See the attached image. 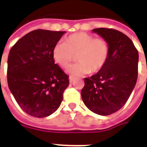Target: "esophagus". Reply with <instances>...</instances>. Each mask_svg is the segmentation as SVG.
Returning <instances> with one entry per match:
<instances>
[{
	"label": "esophagus",
	"instance_id": "esophagus-1",
	"mask_svg": "<svg viewBox=\"0 0 147 147\" xmlns=\"http://www.w3.org/2000/svg\"><path fill=\"white\" fill-rule=\"evenodd\" d=\"M74 80H75V79H74L73 77H71V76L69 77V82H70L71 83H73V82H74Z\"/></svg>",
	"mask_w": 147,
	"mask_h": 147
}]
</instances>
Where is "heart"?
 Returning <instances> with one entry per match:
<instances>
[{
    "instance_id": "heart-1",
    "label": "heart",
    "mask_w": 147,
    "mask_h": 147,
    "mask_svg": "<svg viewBox=\"0 0 147 147\" xmlns=\"http://www.w3.org/2000/svg\"><path fill=\"white\" fill-rule=\"evenodd\" d=\"M55 62L64 69L70 67L77 58L76 64L68 70L74 76L96 73L105 66L109 54L108 42L102 38H94L85 32L67 36L64 42H58L53 49Z\"/></svg>"
}]
</instances>
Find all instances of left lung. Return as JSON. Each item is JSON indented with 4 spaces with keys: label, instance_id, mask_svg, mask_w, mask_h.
<instances>
[{
    "label": "left lung",
    "instance_id": "obj_1",
    "mask_svg": "<svg viewBox=\"0 0 147 147\" xmlns=\"http://www.w3.org/2000/svg\"><path fill=\"white\" fill-rule=\"evenodd\" d=\"M93 31L108 42L109 54L98 73L84 79L81 96L90 110L107 116L120 109L129 98L138 78L139 53L132 41L119 30L96 28Z\"/></svg>",
    "mask_w": 147,
    "mask_h": 147
}]
</instances>
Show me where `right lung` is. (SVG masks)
Instances as JSON below:
<instances>
[{
    "instance_id": "right-lung-1",
    "label": "right lung",
    "mask_w": 147,
    "mask_h": 147,
    "mask_svg": "<svg viewBox=\"0 0 147 147\" xmlns=\"http://www.w3.org/2000/svg\"><path fill=\"white\" fill-rule=\"evenodd\" d=\"M65 31L34 30L11 47L8 58L9 90L23 110L38 118L57 111L69 85L53 57V49Z\"/></svg>"
}]
</instances>
